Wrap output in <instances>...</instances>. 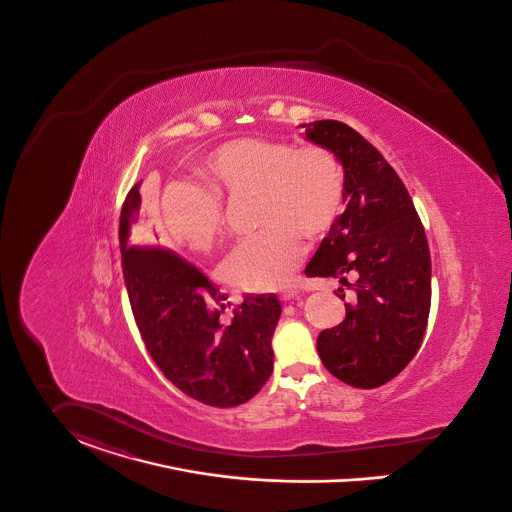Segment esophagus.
<instances>
[{
  "instance_id": "1",
  "label": "esophagus",
  "mask_w": 512,
  "mask_h": 512,
  "mask_svg": "<svg viewBox=\"0 0 512 512\" xmlns=\"http://www.w3.org/2000/svg\"><path fill=\"white\" fill-rule=\"evenodd\" d=\"M299 297H301V295H299L297 291H293V289L279 293V301H281V303H289V301H295V299H299Z\"/></svg>"
}]
</instances>
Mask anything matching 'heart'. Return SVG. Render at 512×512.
Wrapping results in <instances>:
<instances>
[{"label":"heart","mask_w":512,"mask_h":512,"mask_svg":"<svg viewBox=\"0 0 512 512\" xmlns=\"http://www.w3.org/2000/svg\"><path fill=\"white\" fill-rule=\"evenodd\" d=\"M198 182H176L163 198V223L172 239L207 252L221 237L227 196L256 192L258 233L235 244L223 277L242 291L283 287L303 260V242L326 237L343 217L347 176L324 145L297 147L289 139L240 137L207 153Z\"/></svg>","instance_id":"heart-1"}]
</instances>
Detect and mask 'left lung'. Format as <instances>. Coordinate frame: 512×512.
<instances>
[{
  "label": "left lung",
  "mask_w": 512,
  "mask_h": 512,
  "mask_svg": "<svg viewBox=\"0 0 512 512\" xmlns=\"http://www.w3.org/2000/svg\"><path fill=\"white\" fill-rule=\"evenodd\" d=\"M332 149L347 176L340 223L308 262V277H336L355 301L316 340L324 367L355 388H376L415 357L431 308V254L408 190L380 151L338 120L301 124ZM354 279L348 283V277ZM345 299L343 289L338 293Z\"/></svg>",
  "instance_id": "1"
}]
</instances>
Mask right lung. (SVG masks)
I'll use <instances>...</instances> for the list:
<instances>
[{"label": "right lung", "instance_id": "1", "mask_svg": "<svg viewBox=\"0 0 512 512\" xmlns=\"http://www.w3.org/2000/svg\"><path fill=\"white\" fill-rule=\"evenodd\" d=\"M139 209L136 184L122 205L118 237L128 299L149 355L178 390L205 406L248 402L272 375L279 301L248 295L223 324L218 309L225 310L227 297L204 273L165 248L137 242Z\"/></svg>", "mask_w": 512, "mask_h": 512}]
</instances>
